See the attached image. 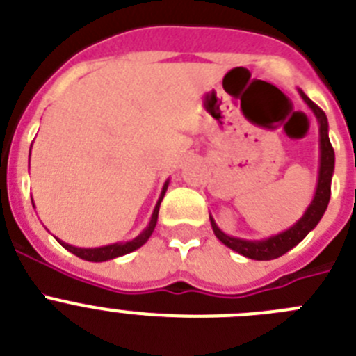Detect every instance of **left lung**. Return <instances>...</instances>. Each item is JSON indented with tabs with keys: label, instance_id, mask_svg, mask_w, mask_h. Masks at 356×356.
Listing matches in <instances>:
<instances>
[{
	"label": "left lung",
	"instance_id": "8db88e82",
	"mask_svg": "<svg viewBox=\"0 0 356 356\" xmlns=\"http://www.w3.org/2000/svg\"><path fill=\"white\" fill-rule=\"evenodd\" d=\"M300 94H302L303 101L310 106V110L314 111V115L318 117L319 134H321V166H319L318 190H316V197H314L312 204L309 206L307 213L303 214L302 220L294 227H291L289 230H286V232L278 234L275 238L266 239V241H245V239L229 238L227 234H223L222 230L218 229L214 220L211 218V225H213L214 234H216V238L223 245H227L234 252H238V254L245 255V257L255 259V261H271V259L280 257L286 252H289L293 246H296L314 227L318 225L321 216L325 214L326 207H328L330 195H332V174H334L335 154L334 147H332L328 138V120H326L325 111L316 102L310 101L303 92H300Z\"/></svg>",
	"mask_w": 356,
	"mask_h": 356
}]
</instances>
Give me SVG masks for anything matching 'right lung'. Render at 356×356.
Masks as SVG:
<instances>
[{
  "label": "right lung",
  "mask_w": 356,
  "mask_h": 356,
  "mask_svg": "<svg viewBox=\"0 0 356 356\" xmlns=\"http://www.w3.org/2000/svg\"><path fill=\"white\" fill-rule=\"evenodd\" d=\"M166 186L163 188V193H161V198H159L158 206H156L154 213H152V218H150V223L149 227H147L145 230H143L142 234H140L138 238H134L133 241H127V243H115V245H108V246H101V248H76V246H70V245H65V243H62L63 246H65L69 252H72L74 255H78V257L85 259V261H92V262H102V261H108V259H115V257H120V255H126L129 254V252H133V250L140 248L142 245H145L147 239L150 238V234L154 232V227H156V222H158V213H159V204H161L163 200V195H165L166 191Z\"/></svg>",
  "instance_id": "obj_1"
}]
</instances>
